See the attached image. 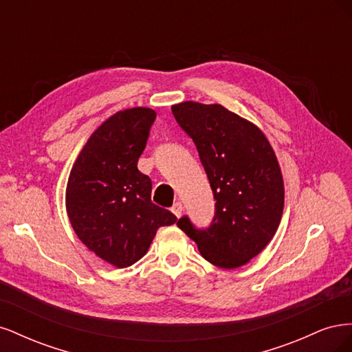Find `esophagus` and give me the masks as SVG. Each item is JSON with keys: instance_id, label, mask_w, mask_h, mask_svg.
<instances>
[{"instance_id": "34e87169", "label": "esophagus", "mask_w": 352, "mask_h": 352, "mask_svg": "<svg viewBox=\"0 0 352 352\" xmlns=\"http://www.w3.org/2000/svg\"><path fill=\"white\" fill-rule=\"evenodd\" d=\"M170 210H172V212H173V214L176 216V217H180V216H182V211H184V206H182V202H175V204L172 206V208H170Z\"/></svg>"}]
</instances>
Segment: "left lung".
I'll return each instance as SVG.
<instances>
[{
	"label": "left lung",
	"instance_id": "obj_1",
	"mask_svg": "<svg viewBox=\"0 0 352 352\" xmlns=\"http://www.w3.org/2000/svg\"><path fill=\"white\" fill-rule=\"evenodd\" d=\"M194 141L214 197V217L197 228L188 216L176 225L202 257L221 269L247 264L270 242L283 211V179L274 151L257 126L220 104L172 107Z\"/></svg>",
	"mask_w": 352,
	"mask_h": 352
}]
</instances>
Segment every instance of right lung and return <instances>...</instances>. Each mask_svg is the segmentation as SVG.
Listing matches in <instances>:
<instances>
[{
    "mask_svg": "<svg viewBox=\"0 0 352 352\" xmlns=\"http://www.w3.org/2000/svg\"><path fill=\"white\" fill-rule=\"evenodd\" d=\"M155 117L142 107L111 116L92 133L69 176L66 206L74 232L116 267L142 258L157 229L176 221L151 202V179L138 170Z\"/></svg>",
    "mask_w": 352,
    "mask_h": 352,
    "instance_id": "obj_1",
    "label": "right lung"
}]
</instances>
